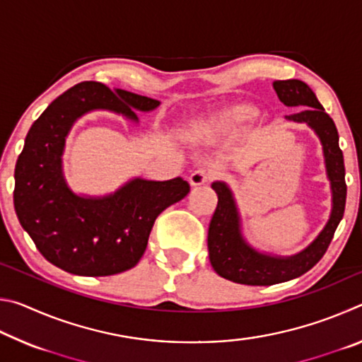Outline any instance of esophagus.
<instances>
[{
    "mask_svg": "<svg viewBox=\"0 0 362 362\" xmlns=\"http://www.w3.org/2000/svg\"><path fill=\"white\" fill-rule=\"evenodd\" d=\"M189 185L192 187H199V185H204L211 180V174L207 173L206 169H198L194 170V173L189 174Z\"/></svg>",
    "mask_w": 362,
    "mask_h": 362,
    "instance_id": "esophagus-1",
    "label": "esophagus"
}]
</instances>
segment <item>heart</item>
I'll use <instances>...</instances> for the list:
<instances>
[{
  "label": "heart",
  "mask_w": 362,
  "mask_h": 362,
  "mask_svg": "<svg viewBox=\"0 0 362 362\" xmlns=\"http://www.w3.org/2000/svg\"><path fill=\"white\" fill-rule=\"evenodd\" d=\"M257 110L247 103H235L220 108L218 112L207 116L206 119L199 121L192 131L188 132L189 140L194 145H216L246 126L247 122L257 118Z\"/></svg>",
  "instance_id": "b5f03b06"
}]
</instances>
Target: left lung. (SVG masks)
<instances>
[{"instance_id":"obj_1","label":"left lung","mask_w":362,"mask_h":362,"mask_svg":"<svg viewBox=\"0 0 362 362\" xmlns=\"http://www.w3.org/2000/svg\"><path fill=\"white\" fill-rule=\"evenodd\" d=\"M273 88L278 99L286 107L302 108L297 113L286 116V119L300 124L305 122L320 139L326 175L332 193V207L324 228L308 246L293 255H274L262 252L246 240L243 233L241 214L231 188L226 182H214L212 188L218 196V203L207 236L209 260L218 276L238 284L272 286L302 276L326 254L345 212V164L339 146V132L332 118L322 108L310 86L300 79L274 81Z\"/></svg>"}]
</instances>
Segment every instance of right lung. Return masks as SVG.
<instances>
[{
  "instance_id": "obj_1",
  "label": "right lung",
  "mask_w": 362,
  "mask_h": 362,
  "mask_svg": "<svg viewBox=\"0 0 362 362\" xmlns=\"http://www.w3.org/2000/svg\"><path fill=\"white\" fill-rule=\"evenodd\" d=\"M161 102L84 81L59 95L25 137L16 164L14 207L22 228L52 265L78 276H110L136 267L156 217L189 192L182 177H134L103 196L78 194L64 174L65 140L81 116L107 110L139 124Z\"/></svg>"
}]
</instances>
